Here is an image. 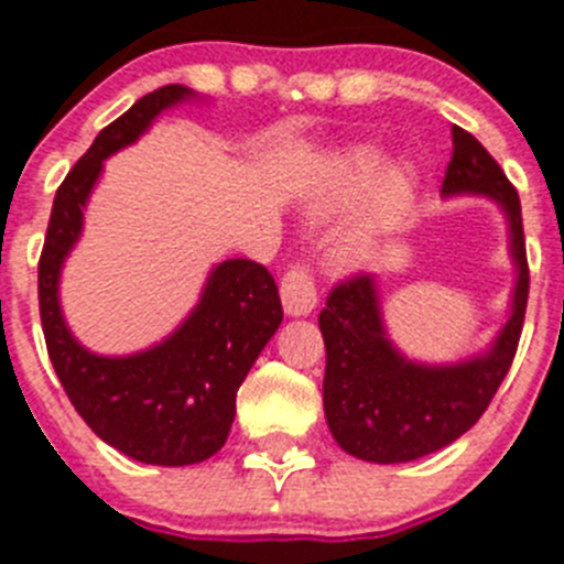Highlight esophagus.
<instances>
[{
    "instance_id": "esophagus-1",
    "label": "esophagus",
    "mask_w": 564,
    "mask_h": 564,
    "mask_svg": "<svg viewBox=\"0 0 564 564\" xmlns=\"http://www.w3.org/2000/svg\"><path fill=\"white\" fill-rule=\"evenodd\" d=\"M279 296L285 305L288 316H307L316 307V282H313L311 265L296 262L288 268L282 285H279Z\"/></svg>"
}]
</instances>
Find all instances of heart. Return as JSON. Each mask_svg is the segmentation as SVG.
I'll use <instances>...</instances> for the list:
<instances>
[{
	"label": "heart",
	"mask_w": 564,
	"mask_h": 564,
	"mask_svg": "<svg viewBox=\"0 0 564 564\" xmlns=\"http://www.w3.org/2000/svg\"><path fill=\"white\" fill-rule=\"evenodd\" d=\"M383 158L376 149H352V152L341 154L327 169L325 188H322V208L347 206L356 197H361L367 188L376 183L378 172H381ZM412 197V177L403 169H392L383 174L381 186H378V203L387 212H401Z\"/></svg>",
	"instance_id": "b5f03b06"
}]
</instances>
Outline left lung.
Returning <instances> with one entry per match:
<instances>
[{
	"label": "left lung",
	"instance_id": "left-lung-1",
	"mask_svg": "<svg viewBox=\"0 0 564 564\" xmlns=\"http://www.w3.org/2000/svg\"><path fill=\"white\" fill-rule=\"evenodd\" d=\"M452 143L443 197L482 194L506 214L517 268L511 316L486 352L457 364H421L401 356L387 336L376 276L338 282L318 313L327 350L325 417L338 446L358 460L406 463L455 443L488 410L520 344L528 305L520 197L475 134L452 127Z\"/></svg>",
	"mask_w": 564,
	"mask_h": 564
}]
</instances>
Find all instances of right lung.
<instances>
[{"label":"right lung","mask_w":564,"mask_h":564,"mask_svg":"<svg viewBox=\"0 0 564 564\" xmlns=\"http://www.w3.org/2000/svg\"><path fill=\"white\" fill-rule=\"evenodd\" d=\"M188 98L192 89L169 84L98 132L58 186L39 259V313L64 392L104 443L149 466H192L223 449L239 383L282 325L276 282L251 259H226L214 268L186 322L143 352H89L64 322L58 276L82 237L84 208L104 161L138 141L163 109Z\"/></svg>","instance_id":"right-lung-1"}]
</instances>
